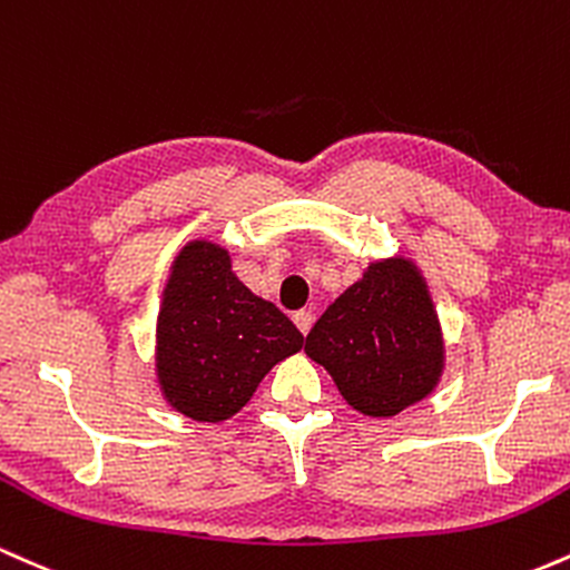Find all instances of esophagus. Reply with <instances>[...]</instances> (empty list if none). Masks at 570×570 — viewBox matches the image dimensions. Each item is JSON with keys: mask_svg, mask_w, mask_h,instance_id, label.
I'll list each match as a JSON object with an SVG mask.
<instances>
[{"mask_svg": "<svg viewBox=\"0 0 570 570\" xmlns=\"http://www.w3.org/2000/svg\"><path fill=\"white\" fill-rule=\"evenodd\" d=\"M312 320H315V317H312V312H306V309H298L296 315H293V323H296V328L302 331L304 336L309 334V328H312Z\"/></svg>", "mask_w": 570, "mask_h": 570, "instance_id": "esophagus-1", "label": "esophagus"}]
</instances>
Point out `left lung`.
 Returning a JSON list of instances; mask_svg holds the SVG:
<instances>
[{
    "mask_svg": "<svg viewBox=\"0 0 570 570\" xmlns=\"http://www.w3.org/2000/svg\"><path fill=\"white\" fill-rule=\"evenodd\" d=\"M304 353L368 417H393L423 401L444 368V338L423 274L401 255L371 264L323 312Z\"/></svg>",
    "mask_w": 570,
    "mask_h": 570,
    "instance_id": "1",
    "label": "left lung"
}]
</instances>
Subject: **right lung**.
<instances>
[{
  "label": "right lung",
  "mask_w": 570,
  "mask_h": 570,
  "mask_svg": "<svg viewBox=\"0 0 570 570\" xmlns=\"http://www.w3.org/2000/svg\"><path fill=\"white\" fill-rule=\"evenodd\" d=\"M158 382L171 406L199 423L234 417L304 336L232 272L228 250L188 242L171 264L156 328Z\"/></svg>",
  "instance_id": "add662e5"
}]
</instances>
